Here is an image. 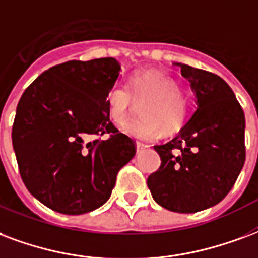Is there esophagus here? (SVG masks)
<instances>
[{
	"label": "esophagus",
	"mask_w": 258,
	"mask_h": 258,
	"mask_svg": "<svg viewBox=\"0 0 258 258\" xmlns=\"http://www.w3.org/2000/svg\"><path fill=\"white\" fill-rule=\"evenodd\" d=\"M146 148H149V145L144 144V142H137V152H138V153L139 152H142V150Z\"/></svg>",
	"instance_id": "34e87169"
}]
</instances>
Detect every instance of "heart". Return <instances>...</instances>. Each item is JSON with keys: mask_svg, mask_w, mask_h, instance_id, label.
Returning a JSON list of instances; mask_svg holds the SVG:
<instances>
[{"mask_svg": "<svg viewBox=\"0 0 258 258\" xmlns=\"http://www.w3.org/2000/svg\"><path fill=\"white\" fill-rule=\"evenodd\" d=\"M141 109L139 119L124 124L123 131L138 139L156 138L160 131L171 134L182 127L187 119V102L182 89L172 78L161 72L142 70L135 72L131 85L117 81L108 91L106 105L109 119L123 124L135 100H148Z\"/></svg>", "mask_w": 258, "mask_h": 258, "instance_id": "b5f03b06", "label": "heart"}]
</instances>
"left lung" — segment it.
<instances>
[{
  "label": "left lung",
  "instance_id": "left-lung-1",
  "mask_svg": "<svg viewBox=\"0 0 258 258\" xmlns=\"http://www.w3.org/2000/svg\"><path fill=\"white\" fill-rule=\"evenodd\" d=\"M176 66L191 85L197 109L172 141L154 146L161 165L148 177V187L168 211L196 213L219 204L241 173L245 113L220 76Z\"/></svg>",
  "mask_w": 258,
  "mask_h": 258
}]
</instances>
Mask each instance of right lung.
<instances>
[{
  "label": "right lung",
  "mask_w": 258,
  "mask_h": 258,
  "mask_svg": "<svg viewBox=\"0 0 258 258\" xmlns=\"http://www.w3.org/2000/svg\"><path fill=\"white\" fill-rule=\"evenodd\" d=\"M113 57L67 61L23 93L12 127L19 172L38 201L64 215L104 205L135 142L109 120L106 95L120 74ZM109 134L105 141L90 135Z\"/></svg>",
  "instance_id": "obj_1"
}]
</instances>
